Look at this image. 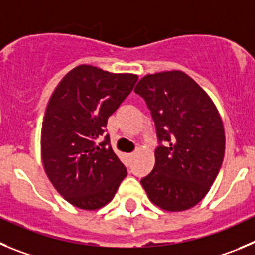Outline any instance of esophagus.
<instances>
[{
    "mask_svg": "<svg viewBox=\"0 0 255 255\" xmlns=\"http://www.w3.org/2000/svg\"><path fill=\"white\" fill-rule=\"evenodd\" d=\"M127 156H128V157H129V158H130V157H133V156H134V152H132V153H128V154H127Z\"/></svg>",
    "mask_w": 255,
    "mask_h": 255,
    "instance_id": "34e87169",
    "label": "esophagus"
}]
</instances>
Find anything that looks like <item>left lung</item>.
<instances>
[{
  "mask_svg": "<svg viewBox=\"0 0 255 255\" xmlns=\"http://www.w3.org/2000/svg\"><path fill=\"white\" fill-rule=\"evenodd\" d=\"M134 92L151 111L160 143L142 186L158 208L187 210L205 197L224 160L225 133L218 109L180 70L148 74Z\"/></svg>",
  "mask_w": 255,
  "mask_h": 255,
  "instance_id": "obj_1",
  "label": "left lung"
}]
</instances>
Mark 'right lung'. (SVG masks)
<instances>
[{"label": "right lung", "instance_id": "add662e5", "mask_svg": "<svg viewBox=\"0 0 255 255\" xmlns=\"http://www.w3.org/2000/svg\"><path fill=\"white\" fill-rule=\"evenodd\" d=\"M137 80L134 74L79 65L52 93L42 121V165L52 186L71 205L103 208L127 176L106 127Z\"/></svg>", "mask_w": 255, "mask_h": 255}]
</instances>
